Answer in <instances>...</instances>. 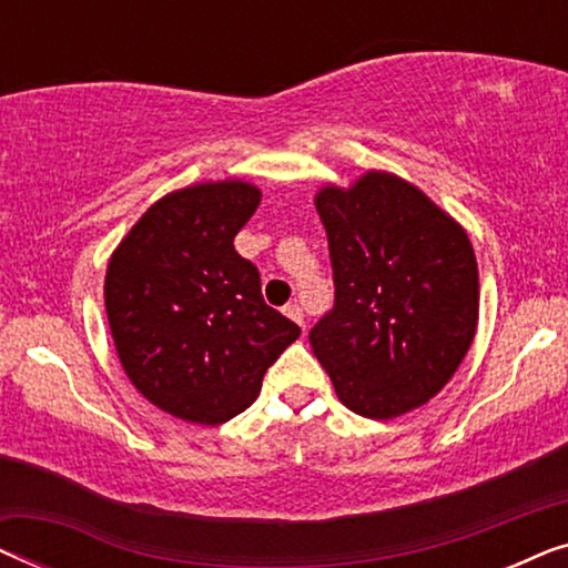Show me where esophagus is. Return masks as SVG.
Wrapping results in <instances>:
<instances>
[{"instance_id": "esophagus-1", "label": "esophagus", "mask_w": 568, "mask_h": 568, "mask_svg": "<svg viewBox=\"0 0 568 568\" xmlns=\"http://www.w3.org/2000/svg\"><path fill=\"white\" fill-rule=\"evenodd\" d=\"M284 313L290 315L294 323H300L302 328H305V315H302V307H300V302H290V305H284Z\"/></svg>"}]
</instances>
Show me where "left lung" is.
I'll use <instances>...</instances> for the list:
<instances>
[{"instance_id": "1", "label": "left lung", "mask_w": 568, "mask_h": 568, "mask_svg": "<svg viewBox=\"0 0 568 568\" xmlns=\"http://www.w3.org/2000/svg\"><path fill=\"white\" fill-rule=\"evenodd\" d=\"M328 232L333 307L310 346L354 414L395 418L434 398L478 325L470 240L422 191L387 173L315 199Z\"/></svg>"}]
</instances>
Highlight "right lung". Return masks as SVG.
Instances as JSON below:
<instances>
[{"label": "right lung", "mask_w": 568, "mask_h": 568, "mask_svg": "<svg viewBox=\"0 0 568 568\" xmlns=\"http://www.w3.org/2000/svg\"><path fill=\"white\" fill-rule=\"evenodd\" d=\"M261 191L199 183L146 209L113 253L105 313L139 393L183 422L216 426L258 398L266 369L300 336L268 307L235 235Z\"/></svg>", "instance_id": "add662e5"}]
</instances>
